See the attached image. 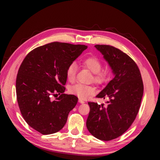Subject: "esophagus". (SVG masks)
Returning <instances> with one entry per match:
<instances>
[{
	"label": "esophagus",
	"instance_id": "esophagus-1",
	"mask_svg": "<svg viewBox=\"0 0 160 160\" xmlns=\"http://www.w3.org/2000/svg\"><path fill=\"white\" fill-rule=\"evenodd\" d=\"M78 102H79L80 104H84V103H85V102H84L83 100L81 99H79V100H78Z\"/></svg>",
	"mask_w": 160,
	"mask_h": 160
}]
</instances>
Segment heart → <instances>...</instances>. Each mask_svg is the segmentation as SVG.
Wrapping results in <instances>:
<instances>
[{"mask_svg": "<svg viewBox=\"0 0 160 160\" xmlns=\"http://www.w3.org/2000/svg\"><path fill=\"white\" fill-rule=\"evenodd\" d=\"M82 63L90 71L93 73V80L97 83H102L107 79V72L101 70L102 64L101 61L96 56H89L83 59ZM78 67L75 63H71L67 68L66 77L69 81H73L76 76ZM69 92L81 99H87L95 92L93 87L84 85L82 84H76L69 88Z\"/></svg>", "mask_w": 160, "mask_h": 160, "instance_id": "obj_1", "label": "heart"}]
</instances>
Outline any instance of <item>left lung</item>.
<instances>
[{"label":"left lung","instance_id":"left-lung-1","mask_svg":"<svg viewBox=\"0 0 160 160\" xmlns=\"http://www.w3.org/2000/svg\"><path fill=\"white\" fill-rule=\"evenodd\" d=\"M112 70L114 78L97 94L108 99L107 106L89 102L86 126L96 138L105 141L123 134L136 118L143 95V83L135 61L112 46L95 45Z\"/></svg>","mask_w":160,"mask_h":160}]
</instances>
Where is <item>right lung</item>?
<instances>
[{
	"label": "right lung",
	"instance_id": "add662e5",
	"mask_svg": "<svg viewBox=\"0 0 160 160\" xmlns=\"http://www.w3.org/2000/svg\"><path fill=\"white\" fill-rule=\"evenodd\" d=\"M88 47L51 42L30 51L19 68L16 94L20 110L29 126L48 135L63 128L78 97L64 94L68 66ZM60 96L54 101L51 96Z\"/></svg>",
	"mask_w": 160,
	"mask_h": 160
}]
</instances>
